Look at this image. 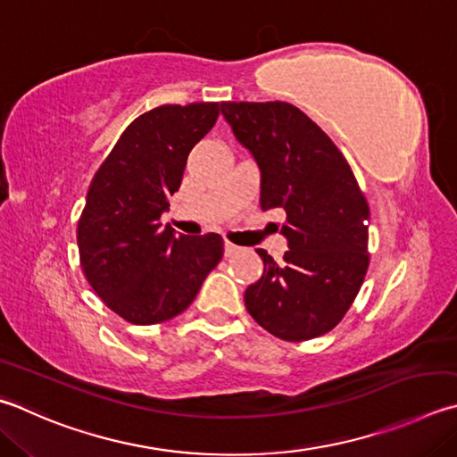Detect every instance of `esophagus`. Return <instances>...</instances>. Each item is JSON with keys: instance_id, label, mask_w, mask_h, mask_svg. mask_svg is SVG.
<instances>
[{"instance_id": "1", "label": "esophagus", "mask_w": 457, "mask_h": 457, "mask_svg": "<svg viewBox=\"0 0 457 457\" xmlns=\"http://www.w3.org/2000/svg\"><path fill=\"white\" fill-rule=\"evenodd\" d=\"M237 252H239V247H237V245H234L231 242H226V255H228V257L236 255Z\"/></svg>"}]
</instances>
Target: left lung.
Wrapping results in <instances>:
<instances>
[{"instance_id": "left-lung-1", "label": "left lung", "mask_w": 457, "mask_h": 457, "mask_svg": "<svg viewBox=\"0 0 457 457\" xmlns=\"http://www.w3.org/2000/svg\"><path fill=\"white\" fill-rule=\"evenodd\" d=\"M223 118L262 171V210L281 207L289 250L245 289L252 318L305 342L344 320L368 273L370 205L350 163L318 123L286 102H223Z\"/></svg>"}]
</instances>
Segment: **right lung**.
Instances as JSON below:
<instances>
[{
    "mask_svg": "<svg viewBox=\"0 0 457 457\" xmlns=\"http://www.w3.org/2000/svg\"><path fill=\"white\" fill-rule=\"evenodd\" d=\"M220 107L173 104L142 113L89 184L78 221L81 270L107 308L136 326L187 310L223 257L220 234L176 237L160 221L189 152L213 128Z\"/></svg>",
    "mask_w": 457,
    "mask_h": 457,
    "instance_id": "obj_1",
    "label": "right lung"
}]
</instances>
